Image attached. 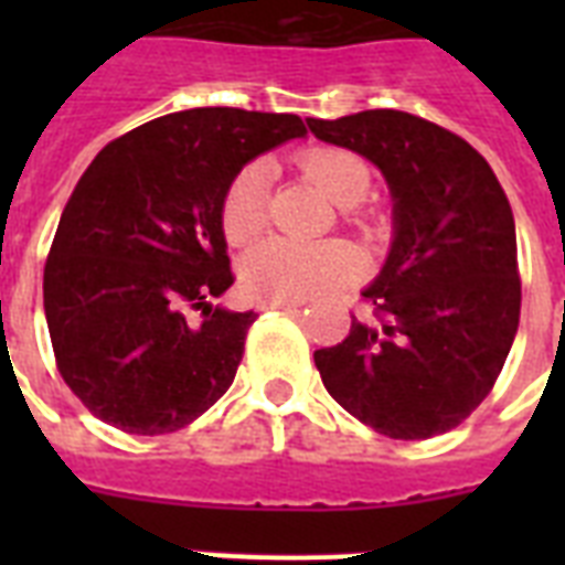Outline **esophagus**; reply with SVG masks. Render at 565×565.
Wrapping results in <instances>:
<instances>
[{
  "mask_svg": "<svg viewBox=\"0 0 565 565\" xmlns=\"http://www.w3.org/2000/svg\"><path fill=\"white\" fill-rule=\"evenodd\" d=\"M257 308H260V310H296V308H301V301H290V299H260V301H257Z\"/></svg>",
  "mask_w": 565,
  "mask_h": 565,
  "instance_id": "esophagus-1",
  "label": "esophagus"
}]
</instances>
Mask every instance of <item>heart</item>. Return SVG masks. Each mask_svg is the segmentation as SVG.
<instances>
[{
  "mask_svg": "<svg viewBox=\"0 0 565 565\" xmlns=\"http://www.w3.org/2000/svg\"><path fill=\"white\" fill-rule=\"evenodd\" d=\"M299 167L337 204L361 202L370 190V167L349 149L317 146L301 152ZM266 188H269V175L264 163H246L231 179L228 190L222 195V234L231 246H246L264 234L269 222ZM361 255L340 239L296 243V239L273 237L246 255L243 284L257 299L299 301L337 284L354 281L361 275Z\"/></svg>",
  "mask_w": 565,
  "mask_h": 565,
  "instance_id": "b5f03b06",
  "label": "heart"
}]
</instances>
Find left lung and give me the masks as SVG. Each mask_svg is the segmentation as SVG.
Returning <instances> with one entry per match:
<instances>
[{
	"label": "left lung",
	"instance_id": "8db88e82",
	"mask_svg": "<svg viewBox=\"0 0 565 565\" xmlns=\"http://www.w3.org/2000/svg\"><path fill=\"white\" fill-rule=\"evenodd\" d=\"M326 143L363 154L393 193L395 237L343 343L313 352L354 419L393 439L457 428L490 395L519 328L516 225L481 152L448 128L375 108L308 119Z\"/></svg>",
	"mask_w": 565,
	"mask_h": 565
}]
</instances>
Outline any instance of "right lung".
Wrapping results in <instances>:
<instances>
[{
    "instance_id": "add662e5",
    "label": "right lung",
    "mask_w": 565,
    "mask_h": 565,
    "mask_svg": "<svg viewBox=\"0 0 565 565\" xmlns=\"http://www.w3.org/2000/svg\"><path fill=\"white\" fill-rule=\"evenodd\" d=\"M305 135L296 114L193 108L93 158L49 248L43 308L57 372L96 419L158 437L220 402L257 319L211 305L234 284L222 195L255 154Z\"/></svg>"
}]
</instances>
